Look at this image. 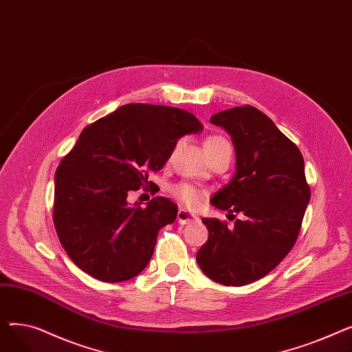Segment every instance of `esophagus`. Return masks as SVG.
<instances>
[{"mask_svg":"<svg viewBox=\"0 0 352 352\" xmlns=\"http://www.w3.org/2000/svg\"><path fill=\"white\" fill-rule=\"evenodd\" d=\"M177 218H178L179 224H187V223H190V221L197 219V217L194 214H190L186 208H179V211L177 214Z\"/></svg>","mask_w":352,"mask_h":352,"instance_id":"1","label":"esophagus"}]
</instances>
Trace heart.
Returning <instances> with one entry per match:
<instances>
[{
    "instance_id": "1",
    "label": "heart",
    "mask_w": 352,
    "mask_h": 352,
    "mask_svg": "<svg viewBox=\"0 0 352 352\" xmlns=\"http://www.w3.org/2000/svg\"><path fill=\"white\" fill-rule=\"evenodd\" d=\"M219 144H228V141L223 137H210L206 141V145H219ZM174 195L182 202L184 206H188V207H197L201 198H202V192L188 184H181V186H177L174 188Z\"/></svg>"
}]
</instances>
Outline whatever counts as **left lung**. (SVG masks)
<instances>
[{
  "instance_id": "1",
  "label": "left lung",
  "mask_w": 352,
  "mask_h": 352,
  "mask_svg": "<svg viewBox=\"0 0 352 352\" xmlns=\"http://www.w3.org/2000/svg\"><path fill=\"white\" fill-rule=\"evenodd\" d=\"M210 122L230 134L236 158L232 178L211 204L244 218L235 219L232 230L217 218H202L208 241L197 263L212 281L241 287L265 276L294 247L311 191L298 146L260 109L234 107Z\"/></svg>"
}]
</instances>
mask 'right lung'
I'll return each mask as SVG.
<instances>
[{"label":"right lung","mask_w":352,"mask_h":352,"mask_svg":"<svg viewBox=\"0 0 352 352\" xmlns=\"http://www.w3.org/2000/svg\"><path fill=\"white\" fill-rule=\"evenodd\" d=\"M201 131L191 113L151 104L122 105L82 129L54 191V226L74 264L104 283L131 280L146 267L178 207L165 197L129 206L128 192L146 186L181 137Z\"/></svg>","instance_id":"right-lung-1"}]
</instances>
